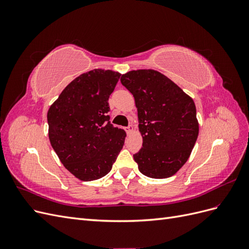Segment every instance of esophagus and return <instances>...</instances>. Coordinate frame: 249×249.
Wrapping results in <instances>:
<instances>
[{"mask_svg":"<svg viewBox=\"0 0 249 249\" xmlns=\"http://www.w3.org/2000/svg\"><path fill=\"white\" fill-rule=\"evenodd\" d=\"M125 131H126V133H127V134H130V133H132V132L134 131V127H133V125H129V126H127V127H126V130H125Z\"/></svg>","mask_w":249,"mask_h":249,"instance_id":"obj_1","label":"esophagus"}]
</instances>
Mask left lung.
Masks as SVG:
<instances>
[{
  "label": "left lung",
  "instance_id": "obj_1",
  "mask_svg": "<svg viewBox=\"0 0 249 249\" xmlns=\"http://www.w3.org/2000/svg\"><path fill=\"white\" fill-rule=\"evenodd\" d=\"M135 99L142 147L134 160L148 178H166L189 159L198 136L196 108L176 83L154 70L131 71L120 78Z\"/></svg>",
  "mask_w": 249,
  "mask_h": 249
}]
</instances>
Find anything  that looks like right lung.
<instances>
[{"mask_svg":"<svg viewBox=\"0 0 249 249\" xmlns=\"http://www.w3.org/2000/svg\"><path fill=\"white\" fill-rule=\"evenodd\" d=\"M120 73L92 70L67 85L48 111L49 138L64 167L89 182L110 172L125 132L113 126L109 96Z\"/></svg>","mask_w":249,"mask_h":249,"instance_id":"add662e5","label":"right lung"}]
</instances>
